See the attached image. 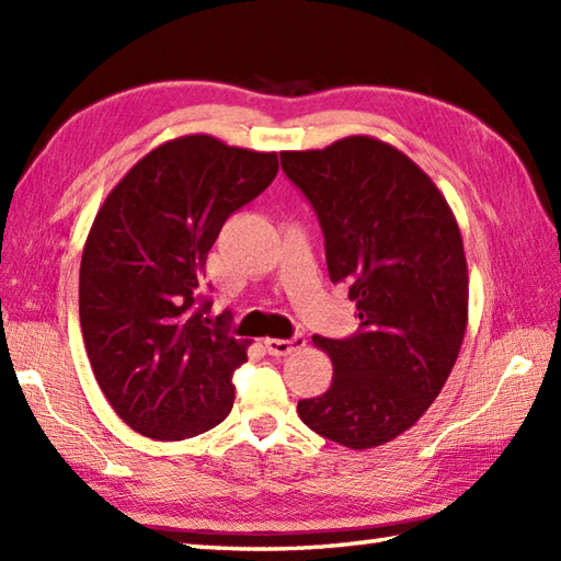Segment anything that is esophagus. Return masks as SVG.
Wrapping results in <instances>:
<instances>
[{
	"label": "esophagus",
	"instance_id": "esophagus-1",
	"mask_svg": "<svg viewBox=\"0 0 561 561\" xmlns=\"http://www.w3.org/2000/svg\"><path fill=\"white\" fill-rule=\"evenodd\" d=\"M306 344V340L301 335H296L291 340H277V337H267L265 340V350L272 354V356H287L296 350H301Z\"/></svg>",
	"mask_w": 561,
	"mask_h": 561
}]
</instances>
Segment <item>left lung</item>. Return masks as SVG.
Here are the masks:
<instances>
[{"instance_id": "obj_1", "label": "left lung", "mask_w": 561, "mask_h": 561, "mask_svg": "<svg viewBox=\"0 0 561 561\" xmlns=\"http://www.w3.org/2000/svg\"><path fill=\"white\" fill-rule=\"evenodd\" d=\"M279 157L318 214L330 279L350 282L362 320L347 340L313 337L335 376L296 412L340 446H383L416 424L458 359L468 328L458 221L432 178L380 139Z\"/></svg>"}]
</instances>
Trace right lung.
<instances>
[{"instance_id":"add662e5","label":"right lung","mask_w":561,"mask_h":561,"mask_svg":"<svg viewBox=\"0 0 561 561\" xmlns=\"http://www.w3.org/2000/svg\"><path fill=\"white\" fill-rule=\"evenodd\" d=\"M279 171L274 151L187 135L149 151L105 197L83 245L79 320L103 396L157 440L217 426L248 342L207 318L205 265L224 221Z\"/></svg>"}]
</instances>
